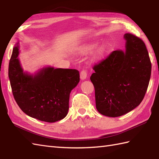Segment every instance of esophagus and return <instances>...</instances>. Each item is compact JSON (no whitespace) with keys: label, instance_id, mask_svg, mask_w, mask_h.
<instances>
[{"label":"esophagus","instance_id":"obj_1","mask_svg":"<svg viewBox=\"0 0 159 159\" xmlns=\"http://www.w3.org/2000/svg\"><path fill=\"white\" fill-rule=\"evenodd\" d=\"M87 76V72L85 70H82L81 72H80V78L81 80H85L86 79Z\"/></svg>","mask_w":159,"mask_h":159}]
</instances>
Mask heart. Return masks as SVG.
Here are the masks:
<instances>
[{
  "label": "heart",
  "mask_w": 159,
  "mask_h": 159,
  "mask_svg": "<svg viewBox=\"0 0 159 159\" xmlns=\"http://www.w3.org/2000/svg\"><path fill=\"white\" fill-rule=\"evenodd\" d=\"M98 46L97 43H91L89 45H87L83 48V52L85 53H90L93 52ZM107 51V46L106 44H102L98 48L95 52L93 54V58L96 60H101L105 56Z\"/></svg>",
  "instance_id": "obj_1"
}]
</instances>
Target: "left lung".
Segmentation results:
<instances>
[{
  "label": "left lung",
  "instance_id": "8db88e82",
  "mask_svg": "<svg viewBox=\"0 0 159 159\" xmlns=\"http://www.w3.org/2000/svg\"><path fill=\"white\" fill-rule=\"evenodd\" d=\"M126 50H115L93 66L90 77L98 111L119 117L139 105L149 85L152 64L146 46L138 37L126 33Z\"/></svg>",
  "mask_w": 159,
  "mask_h": 159
}]
</instances>
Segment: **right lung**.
Here are the masks:
<instances>
[{"instance_id":"1","label":"right lung","mask_w":159,"mask_h":159,"mask_svg":"<svg viewBox=\"0 0 159 159\" xmlns=\"http://www.w3.org/2000/svg\"><path fill=\"white\" fill-rule=\"evenodd\" d=\"M18 54L19 42L9 63L10 84L19 107L27 116L46 122L63 119L68 112L71 91L80 81L79 71L47 67L32 75L23 72Z\"/></svg>"}]
</instances>
